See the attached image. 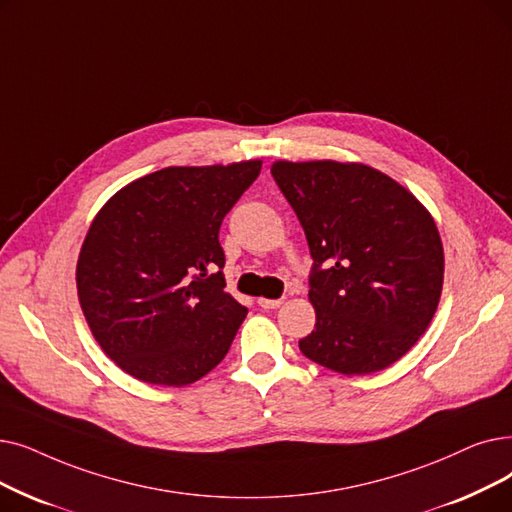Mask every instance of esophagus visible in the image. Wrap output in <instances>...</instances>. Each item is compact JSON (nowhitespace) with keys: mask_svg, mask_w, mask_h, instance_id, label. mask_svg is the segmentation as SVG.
<instances>
[{"mask_svg":"<svg viewBox=\"0 0 512 512\" xmlns=\"http://www.w3.org/2000/svg\"><path fill=\"white\" fill-rule=\"evenodd\" d=\"M257 303L263 309H276V307L282 305V299H265V297H261V299H257Z\"/></svg>","mask_w":512,"mask_h":512,"instance_id":"obj_1","label":"esophagus"}]
</instances>
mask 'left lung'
<instances>
[{"label": "left lung", "instance_id": "8db88e82", "mask_svg": "<svg viewBox=\"0 0 512 512\" xmlns=\"http://www.w3.org/2000/svg\"><path fill=\"white\" fill-rule=\"evenodd\" d=\"M272 175L309 244L316 326L299 349L347 376L402 358L431 324L443 247L431 213L362 163L276 161Z\"/></svg>", "mask_w": 512, "mask_h": 512}]
</instances>
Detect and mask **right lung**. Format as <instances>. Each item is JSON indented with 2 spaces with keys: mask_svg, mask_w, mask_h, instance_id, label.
<instances>
[{
  "mask_svg": "<svg viewBox=\"0 0 512 512\" xmlns=\"http://www.w3.org/2000/svg\"><path fill=\"white\" fill-rule=\"evenodd\" d=\"M259 171L261 161L167 167L94 217L77 261L79 303L133 379L184 387L226 358L249 309L224 291L219 228Z\"/></svg>",
  "mask_w": 512,
  "mask_h": 512,
  "instance_id": "obj_1",
  "label": "right lung"
}]
</instances>
